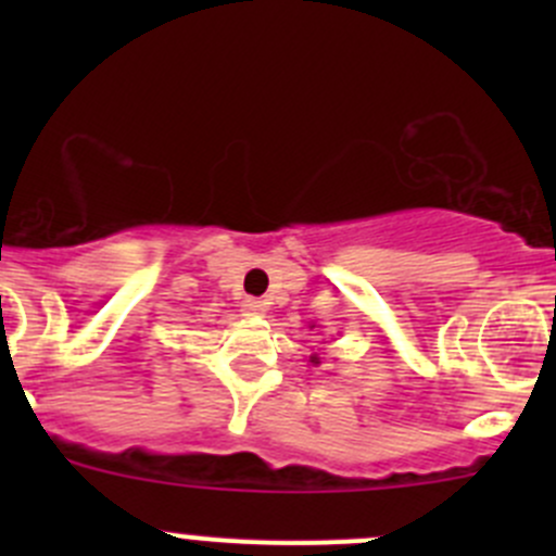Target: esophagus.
I'll return each instance as SVG.
<instances>
[{
  "label": "esophagus",
  "instance_id": "esophagus-1",
  "mask_svg": "<svg viewBox=\"0 0 556 556\" xmlns=\"http://www.w3.org/2000/svg\"><path fill=\"white\" fill-rule=\"evenodd\" d=\"M242 312L247 314V317H261V314L266 312V306H263V301H257V299H244Z\"/></svg>",
  "mask_w": 556,
  "mask_h": 556
}]
</instances>
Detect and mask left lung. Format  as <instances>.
<instances>
[{"label":"left lung","mask_w":556,"mask_h":556,"mask_svg":"<svg viewBox=\"0 0 556 556\" xmlns=\"http://www.w3.org/2000/svg\"><path fill=\"white\" fill-rule=\"evenodd\" d=\"M312 363H314V366H317V363H319V357H317V355H314V357H312Z\"/></svg>","instance_id":"obj_1"}]
</instances>
